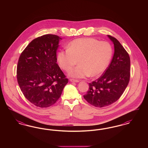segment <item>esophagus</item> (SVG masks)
Listing matches in <instances>:
<instances>
[{
  "label": "esophagus",
  "mask_w": 148,
  "mask_h": 148,
  "mask_svg": "<svg viewBox=\"0 0 148 148\" xmlns=\"http://www.w3.org/2000/svg\"><path fill=\"white\" fill-rule=\"evenodd\" d=\"M70 81L71 82H75V83H79V81L78 80H75V79H71Z\"/></svg>",
  "instance_id": "1"
}]
</instances>
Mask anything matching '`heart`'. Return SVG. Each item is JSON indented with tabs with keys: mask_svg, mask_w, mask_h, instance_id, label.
I'll use <instances>...</instances> for the list:
<instances>
[{
	"mask_svg": "<svg viewBox=\"0 0 148 148\" xmlns=\"http://www.w3.org/2000/svg\"><path fill=\"white\" fill-rule=\"evenodd\" d=\"M67 48L59 51L56 60L60 67L66 71L78 60L79 65L69 73L70 77L76 78L100 76L109 65L113 54L109 42L90 38L75 39L69 43Z\"/></svg>",
	"mask_w": 148,
	"mask_h": 148,
	"instance_id": "b5f03b06",
	"label": "heart"
}]
</instances>
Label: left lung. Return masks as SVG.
<instances>
[{
	"instance_id": "obj_1",
	"label": "left lung",
	"mask_w": 148,
	"mask_h": 148,
	"mask_svg": "<svg viewBox=\"0 0 148 148\" xmlns=\"http://www.w3.org/2000/svg\"><path fill=\"white\" fill-rule=\"evenodd\" d=\"M107 36L114 46L112 60L104 74L89 84V90L84 95L89 104L98 108L111 105L117 101L130 80V60L128 53L116 38Z\"/></svg>"
}]
</instances>
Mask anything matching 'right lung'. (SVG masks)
<instances>
[{
    "label": "right lung",
    "mask_w": 148,
    "mask_h": 148,
    "mask_svg": "<svg viewBox=\"0 0 148 148\" xmlns=\"http://www.w3.org/2000/svg\"><path fill=\"white\" fill-rule=\"evenodd\" d=\"M62 39L46 34L30 42L21 53L17 66V80L25 97L40 108L53 105L68 82L56 64V50Z\"/></svg>",
    "instance_id": "add662e5"
}]
</instances>
